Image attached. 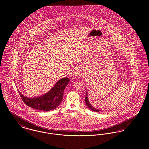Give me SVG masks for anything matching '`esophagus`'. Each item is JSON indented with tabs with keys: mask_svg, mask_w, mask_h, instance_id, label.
I'll return each mask as SVG.
<instances>
[{
	"mask_svg": "<svg viewBox=\"0 0 149 149\" xmlns=\"http://www.w3.org/2000/svg\"><path fill=\"white\" fill-rule=\"evenodd\" d=\"M74 74L75 76H77V77H83V75H84L83 73L80 70H77V71H75Z\"/></svg>",
	"mask_w": 149,
	"mask_h": 149,
	"instance_id": "esophagus-1",
	"label": "esophagus"
}]
</instances>
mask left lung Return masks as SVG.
Wrapping results in <instances>:
<instances>
[{
    "instance_id": "obj_1",
    "label": "left lung",
    "mask_w": 149,
    "mask_h": 149,
    "mask_svg": "<svg viewBox=\"0 0 149 149\" xmlns=\"http://www.w3.org/2000/svg\"><path fill=\"white\" fill-rule=\"evenodd\" d=\"M85 103H86V105L88 106V107L92 110L93 111H95V112H99L100 111V110L99 109H97V108H95L94 107L92 106V104L89 103V99H88V92H87V90L86 91V94H85Z\"/></svg>"
}]
</instances>
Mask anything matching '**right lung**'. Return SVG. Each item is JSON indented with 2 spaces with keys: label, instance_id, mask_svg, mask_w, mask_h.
Here are the masks:
<instances>
[{
  "label": "right lung",
  "instance_id": "1",
  "mask_svg": "<svg viewBox=\"0 0 149 149\" xmlns=\"http://www.w3.org/2000/svg\"><path fill=\"white\" fill-rule=\"evenodd\" d=\"M70 81L69 78H63L57 81L50 91L43 95L29 98L19 92L23 102L33 109L50 111L58 106L63 98L64 91Z\"/></svg>",
  "mask_w": 149,
  "mask_h": 149
}]
</instances>
